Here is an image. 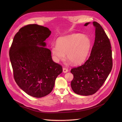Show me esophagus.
I'll list each match as a JSON object with an SVG mask.
<instances>
[{
  "mask_svg": "<svg viewBox=\"0 0 122 122\" xmlns=\"http://www.w3.org/2000/svg\"><path fill=\"white\" fill-rule=\"evenodd\" d=\"M63 73H67V72H68V69H67L66 68H63Z\"/></svg>",
  "mask_w": 122,
  "mask_h": 122,
  "instance_id": "1",
  "label": "esophagus"
}]
</instances>
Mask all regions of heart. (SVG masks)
Returning a JSON list of instances; mask_svg holds the SVG:
<instances>
[{"label":"heart","mask_w":122,"mask_h":122,"mask_svg":"<svg viewBox=\"0 0 122 122\" xmlns=\"http://www.w3.org/2000/svg\"><path fill=\"white\" fill-rule=\"evenodd\" d=\"M91 47V42L86 36L72 34L58 38L56 46L51 47V52L57 62L67 58L74 65H79L87 58Z\"/></svg>","instance_id":"b5f03b06"}]
</instances>
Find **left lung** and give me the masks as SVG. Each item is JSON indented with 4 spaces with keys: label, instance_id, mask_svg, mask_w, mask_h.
Returning a JSON list of instances; mask_svg holds the SVG:
<instances>
[{
    "label": "left lung",
    "instance_id": "left-lung-1",
    "mask_svg": "<svg viewBox=\"0 0 122 122\" xmlns=\"http://www.w3.org/2000/svg\"><path fill=\"white\" fill-rule=\"evenodd\" d=\"M89 24L86 23L85 25ZM92 24L95 37L91 55L84 64L71 70L74 76L71 87L75 93L81 95L97 92L106 81L113 66L110 40L99 23L93 22Z\"/></svg>",
    "mask_w": 122,
    "mask_h": 122
}]
</instances>
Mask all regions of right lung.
<instances>
[{
    "mask_svg": "<svg viewBox=\"0 0 122 122\" xmlns=\"http://www.w3.org/2000/svg\"><path fill=\"white\" fill-rule=\"evenodd\" d=\"M51 33L48 28L42 25H25L14 36L9 50L16 82L34 97L49 94L57 76L63 71L62 66L53 61L51 51L44 47V41Z\"/></svg>",
    "mask_w": 122,
    "mask_h": 122,
    "instance_id": "add662e5",
    "label": "right lung"
}]
</instances>
